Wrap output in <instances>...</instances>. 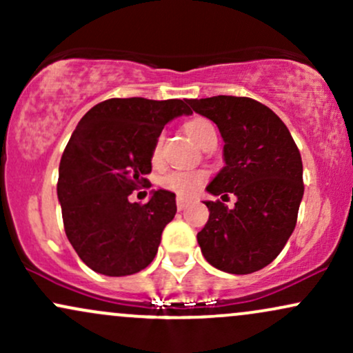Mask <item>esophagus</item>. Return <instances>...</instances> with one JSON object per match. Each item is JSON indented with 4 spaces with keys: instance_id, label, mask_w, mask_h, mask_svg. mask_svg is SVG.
<instances>
[{
    "instance_id": "esophagus-1",
    "label": "esophagus",
    "mask_w": 353,
    "mask_h": 353,
    "mask_svg": "<svg viewBox=\"0 0 353 353\" xmlns=\"http://www.w3.org/2000/svg\"><path fill=\"white\" fill-rule=\"evenodd\" d=\"M176 204H177V209H179V210H184V209L188 208V205H189V201L182 199V197H177Z\"/></svg>"
}]
</instances>
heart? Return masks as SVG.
Returning a JSON list of instances; mask_svg holds the SVG:
<instances>
[{"instance_id": "1", "label": "heart", "mask_w": 353, "mask_h": 353, "mask_svg": "<svg viewBox=\"0 0 353 353\" xmlns=\"http://www.w3.org/2000/svg\"><path fill=\"white\" fill-rule=\"evenodd\" d=\"M214 131V125L210 121L205 119V117H192L188 123L184 124V132L188 134L190 139L196 144H201L202 141L205 139V136L209 132ZM161 154V137L156 141L152 148V163H156L159 159ZM205 179H208V174L204 171H176L171 172L168 177H164L163 185L168 190L176 194L179 197H190L201 189V185L204 184Z\"/></svg>"}]
</instances>
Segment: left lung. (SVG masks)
Instances as JSON below:
<instances>
[{"instance_id": "1", "label": "left lung", "mask_w": 353, "mask_h": 353, "mask_svg": "<svg viewBox=\"0 0 353 353\" xmlns=\"http://www.w3.org/2000/svg\"><path fill=\"white\" fill-rule=\"evenodd\" d=\"M217 124L225 165L208 185L212 196L237 197L234 209L208 201L209 221L197 234L202 255L229 274L264 269L297 224L303 196L302 157L287 125L259 101L237 96L189 99Z\"/></svg>"}]
</instances>
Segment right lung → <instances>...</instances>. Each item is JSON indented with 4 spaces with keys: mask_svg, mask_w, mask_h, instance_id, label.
I'll list each match as a JSON object with an SVG mask.
<instances>
[{
    "mask_svg": "<svg viewBox=\"0 0 353 353\" xmlns=\"http://www.w3.org/2000/svg\"><path fill=\"white\" fill-rule=\"evenodd\" d=\"M192 114L185 101L112 98L76 125L59 163L58 199L68 241L89 269L109 277L139 272L154 261L176 196L152 190L149 202L129 194L151 188V154L164 125Z\"/></svg>",
    "mask_w": 353,
    "mask_h": 353,
    "instance_id": "1",
    "label": "right lung"
}]
</instances>
